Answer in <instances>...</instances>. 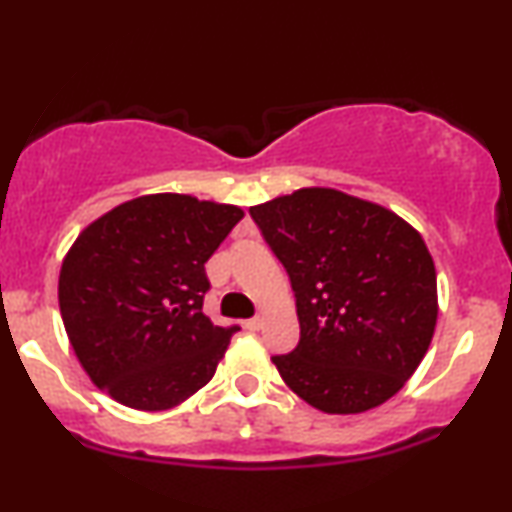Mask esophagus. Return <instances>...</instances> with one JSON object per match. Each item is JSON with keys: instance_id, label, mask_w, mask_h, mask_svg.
<instances>
[{"instance_id": "1", "label": "esophagus", "mask_w": 512, "mask_h": 512, "mask_svg": "<svg viewBox=\"0 0 512 512\" xmlns=\"http://www.w3.org/2000/svg\"><path fill=\"white\" fill-rule=\"evenodd\" d=\"M245 326H248L250 331H260L262 329V317H252L245 322Z\"/></svg>"}]
</instances>
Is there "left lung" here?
<instances>
[{"label":"left lung","instance_id":"1","mask_svg":"<svg viewBox=\"0 0 512 512\" xmlns=\"http://www.w3.org/2000/svg\"><path fill=\"white\" fill-rule=\"evenodd\" d=\"M295 293L300 341L281 379L329 415L367 412L403 389L432 343L439 295L420 231L334 188L250 207Z\"/></svg>","mask_w":512,"mask_h":512}]
</instances>
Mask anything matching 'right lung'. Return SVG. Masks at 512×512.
<instances>
[{
    "label": "right lung",
    "instance_id": "add662e5",
    "mask_svg": "<svg viewBox=\"0 0 512 512\" xmlns=\"http://www.w3.org/2000/svg\"><path fill=\"white\" fill-rule=\"evenodd\" d=\"M243 209L155 193L78 233L59 272L66 334L92 384L133 410H171L217 372L238 326L202 312L205 262Z\"/></svg>",
    "mask_w": 512,
    "mask_h": 512
}]
</instances>
